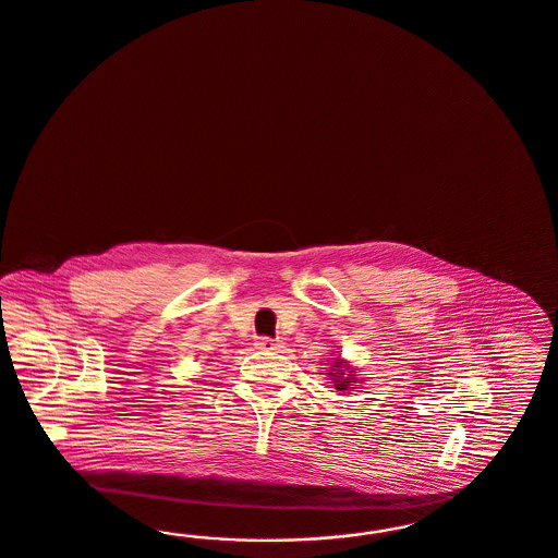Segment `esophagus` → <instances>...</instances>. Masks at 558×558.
I'll return each instance as SVG.
<instances>
[{
  "instance_id": "1",
  "label": "esophagus",
  "mask_w": 558,
  "mask_h": 558,
  "mask_svg": "<svg viewBox=\"0 0 558 558\" xmlns=\"http://www.w3.org/2000/svg\"><path fill=\"white\" fill-rule=\"evenodd\" d=\"M255 347L259 349V351H282V342L280 340H274V338H268V336H264V338H257L255 340Z\"/></svg>"
}]
</instances>
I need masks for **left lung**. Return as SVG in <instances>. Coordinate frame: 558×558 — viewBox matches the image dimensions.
<instances>
[{"instance_id":"obj_1","label":"left lung","mask_w":558,"mask_h":558,"mask_svg":"<svg viewBox=\"0 0 558 558\" xmlns=\"http://www.w3.org/2000/svg\"><path fill=\"white\" fill-rule=\"evenodd\" d=\"M328 378L332 379L338 392H349L351 388H357V384L363 381L357 379V369L342 357H336L332 361V367L328 369Z\"/></svg>"}]
</instances>
